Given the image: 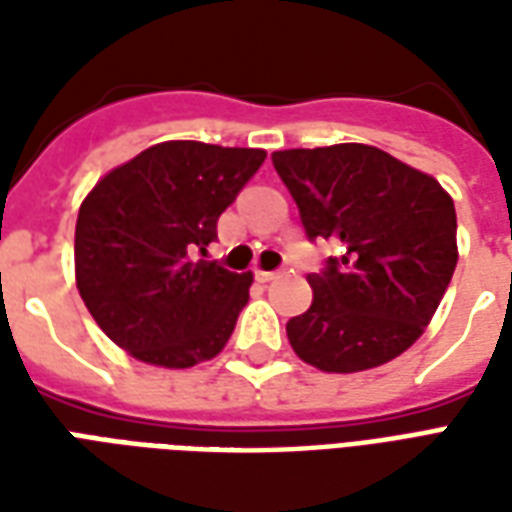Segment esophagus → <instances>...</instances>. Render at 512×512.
Wrapping results in <instances>:
<instances>
[{
  "mask_svg": "<svg viewBox=\"0 0 512 512\" xmlns=\"http://www.w3.org/2000/svg\"><path fill=\"white\" fill-rule=\"evenodd\" d=\"M255 277L260 279V282H271V279L279 277V271H255Z\"/></svg>",
  "mask_w": 512,
  "mask_h": 512,
  "instance_id": "esophagus-1",
  "label": "esophagus"
}]
</instances>
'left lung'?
Returning <instances> with one entry per match:
<instances>
[{"label":"left lung","mask_w":512,"mask_h":512,"mask_svg":"<svg viewBox=\"0 0 512 512\" xmlns=\"http://www.w3.org/2000/svg\"><path fill=\"white\" fill-rule=\"evenodd\" d=\"M271 161L307 238L343 244L307 277L310 310L288 321L293 351L323 373H359L403 354L458 263L450 194L370 145L277 150Z\"/></svg>","instance_id":"obj_1"}]
</instances>
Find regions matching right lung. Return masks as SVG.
Segmentation results:
<instances>
[{
    "label": "right lung",
    "mask_w": 512,
    "mask_h": 512,
    "mask_svg": "<svg viewBox=\"0 0 512 512\" xmlns=\"http://www.w3.org/2000/svg\"><path fill=\"white\" fill-rule=\"evenodd\" d=\"M266 161L255 147L161 142L112 169L79 208L76 285L128 354L191 367L222 351L252 274L197 260L216 222Z\"/></svg>",
    "instance_id": "obj_1"
}]
</instances>
